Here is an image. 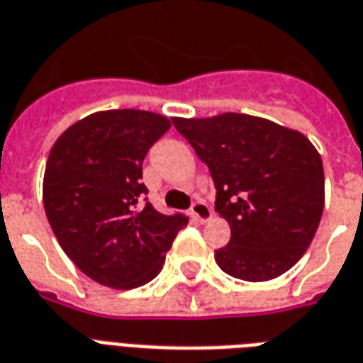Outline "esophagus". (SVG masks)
<instances>
[{"mask_svg":"<svg viewBox=\"0 0 363 363\" xmlns=\"http://www.w3.org/2000/svg\"><path fill=\"white\" fill-rule=\"evenodd\" d=\"M191 212H193V216H195V220L199 223H206L208 220H212V210H210L206 202H195L193 208H191Z\"/></svg>","mask_w":363,"mask_h":363,"instance_id":"obj_1","label":"esophagus"}]
</instances>
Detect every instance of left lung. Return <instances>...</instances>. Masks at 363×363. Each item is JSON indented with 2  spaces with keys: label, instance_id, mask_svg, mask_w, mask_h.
<instances>
[{
  "label": "left lung",
  "instance_id": "left-lung-1",
  "mask_svg": "<svg viewBox=\"0 0 363 363\" xmlns=\"http://www.w3.org/2000/svg\"><path fill=\"white\" fill-rule=\"evenodd\" d=\"M172 123L206 162L216 212L231 227L229 244L216 250L221 271L248 282L289 271L313 242L324 212V167L311 140L244 113Z\"/></svg>",
  "mask_w": 363,
  "mask_h": 363
}]
</instances>
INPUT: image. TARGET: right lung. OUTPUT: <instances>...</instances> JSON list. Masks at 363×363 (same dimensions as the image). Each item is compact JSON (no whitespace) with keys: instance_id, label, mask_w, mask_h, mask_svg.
Listing matches in <instances>:
<instances>
[{"instance_id":"right-lung-1","label":"right lung","mask_w":363,"mask_h":363,"mask_svg":"<svg viewBox=\"0 0 363 363\" xmlns=\"http://www.w3.org/2000/svg\"><path fill=\"white\" fill-rule=\"evenodd\" d=\"M172 126L143 109H108L62 132L47 159L43 204L50 229L77 269L115 289L143 286L161 272L184 213L147 202L142 162Z\"/></svg>"}]
</instances>
